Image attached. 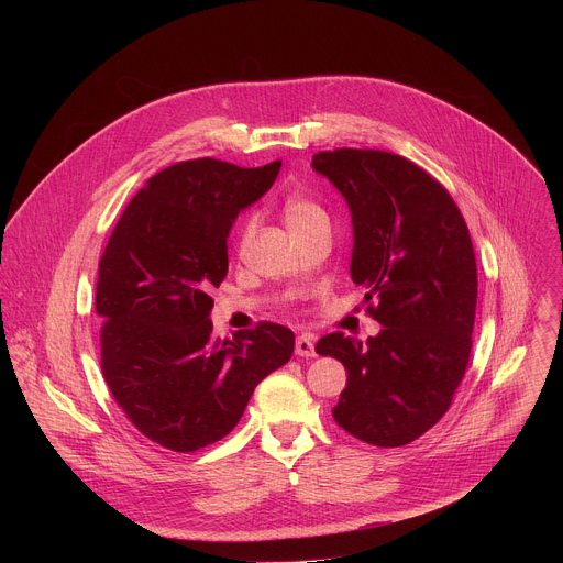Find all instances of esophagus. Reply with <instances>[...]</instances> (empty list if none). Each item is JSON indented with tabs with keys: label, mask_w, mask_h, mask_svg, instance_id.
Here are the masks:
<instances>
[{
	"label": "esophagus",
	"mask_w": 563,
	"mask_h": 563,
	"mask_svg": "<svg viewBox=\"0 0 563 563\" xmlns=\"http://www.w3.org/2000/svg\"><path fill=\"white\" fill-rule=\"evenodd\" d=\"M294 352H296L298 356L313 358V356H316V339H313L311 334H300V336H296Z\"/></svg>",
	"instance_id": "34e87169"
}]
</instances>
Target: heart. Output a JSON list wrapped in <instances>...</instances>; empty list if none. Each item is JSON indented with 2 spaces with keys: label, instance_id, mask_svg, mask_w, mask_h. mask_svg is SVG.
Returning <instances> with one entry per match:
<instances>
[{
  "label": "heart",
  "instance_id": "1",
  "mask_svg": "<svg viewBox=\"0 0 563 563\" xmlns=\"http://www.w3.org/2000/svg\"><path fill=\"white\" fill-rule=\"evenodd\" d=\"M280 211H283V218H285L287 227L291 229V233L296 238H302L311 231L330 227V216H328L325 207L320 205L316 198H311L307 194H300V191H294V194L285 196ZM254 227H256L254 216H247L243 222H240L238 245L247 243V238L254 233Z\"/></svg>",
  "mask_w": 563,
  "mask_h": 563
}]
</instances>
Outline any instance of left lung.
<instances>
[{
  "label": "left lung",
  "instance_id": "8db88e82",
  "mask_svg": "<svg viewBox=\"0 0 563 563\" xmlns=\"http://www.w3.org/2000/svg\"><path fill=\"white\" fill-rule=\"evenodd\" d=\"M311 167L347 200L350 274L383 330L367 343L334 332L316 352L345 365L334 421L378 445H408L450 410L476 311V261L448 189L412 159L378 148L318 151Z\"/></svg>",
  "mask_w": 563,
  "mask_h": 563
}]
</instances>
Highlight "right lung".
<instances>
[{
	"instance_id": "1",
	"label": "right lung",
	"mask_w": 563,
	"mask_h": 563,
	"mask_svg": "<svg viewBox=\"0 0 563 563\" xmlns=\"http://www.w3.org/2000/svg\"><path fill=\"white\" fill-rule=\"evenodd\" d=\"M278 172L280 159L256 169L213 157L176 163L133 196L100 258L104 380L126 419L167 450L227 437L256 385L291 358L289 328L265 320L216 341L209 320L229 229Z\"/></svg>"
}]
</instances>
